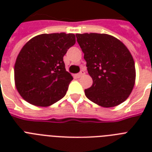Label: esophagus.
Returning <instances> with one entry per match:
<instances>
[{
    "label": "esophagus",
    "mask_w": 152,
    "mask_h": 152,
    "mask_svg": "<svg viewBox=\"0 0 152 152\" xmlns=\"http://www.w3.org/2000/svg\"><path fill=\"white\" fill-rule=\"evenodd\" d=\"M84 74H85V72L83 71V70H81V71L76 76H77V77H80V76H82L83 75H84Z\"/></svg>",
    "instance_id": "34e87169"
}]
</instances>
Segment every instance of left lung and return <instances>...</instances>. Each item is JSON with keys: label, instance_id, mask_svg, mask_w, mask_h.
Here are the masks:
<instances>
[{"label": "left lung", "instance_id": "obj_1", "mask_svg": "<svg viewBox=\"0 0 152 152\" xmlns=\"http://www.w3.org/2000/svg\"><path fill=\"white\" fill-rule=\"evenodd\" d=\"M76 36L93 80L92 86L84 91L87 98L102 107L122 103L132 92L136 80L131 53L110 34L84 33Z\"/></svg>", "mask_w": 152, "mask_h": 152}]
</instances>
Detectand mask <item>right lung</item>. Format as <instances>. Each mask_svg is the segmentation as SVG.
<instances>
[{
  "instance_id": "1",
  "label": "right lung",
  "mask_w": 152,
  "mask_h": 152,
  "mask_svg": "<svg viewBox=\"0 0 152 152\" xmlns=\"http://www.w3.org/2000/svg\"><path fill=\"white\" fill-rule=\"evenodd\" d=\"M76 43L74 34H42L23 46L14 68L15 88L21 97L37 106H49L64 97L73 78L63 57Z\"/></svg>"
}]
</instances>
